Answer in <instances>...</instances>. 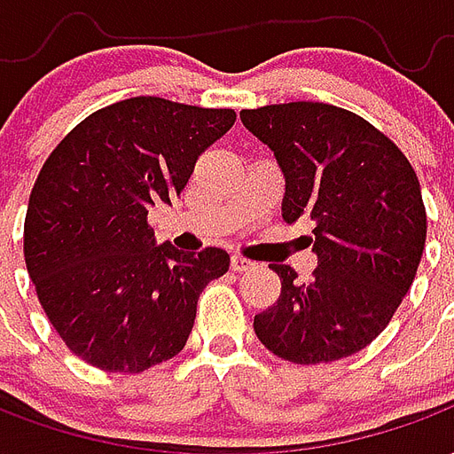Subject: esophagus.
Wrapping results in <instances>:
<instances>
[{"label": "esophagus", "instance_id": "34e87169", "mask_svg": "<svg viewBox=\"0 0 454 454\" xmlns=\"http://www.w3.org/2000/svg\"><path fill=\"white\" fill-rule=\"evenodd\" d=\"M253 267H255V262H253V260H247V257L243 255L231 257V270H233V272H246V270H253Z\"/></svg>", "mask_w": 454, "mask_h": 454}]
</instances>
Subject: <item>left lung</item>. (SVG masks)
<instances>
[{
	"mask_svg": "<svg viewBox=\"0 0 454 454\" xmlns=\"http://www.w3.org/2000/svg\"><path fill=\"white\" fill-rule=\"evenodd\" d=\"M240 121L285 172L282 218L314 221L318 267L299 282L272 265L282 294L255 316L267 350L296 364L367 348L413 285L426 246V207L406 155L357 114L321 102L243 109Z\"/></svg>",
	"mask_w": 454,
	"mask_h": 454,
	"instance_id": "8db88e82",
	"label": "left lung"
}]
</instances>
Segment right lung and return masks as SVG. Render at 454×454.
Returning a JSON list of instances; mask_svg holds the SVG:
<instances>
[{"instance_id": "right-lung-1", "label": "right lung", "mask_w": 454, "mask_h": 454, "mask_svg": "<svg viewBox=\"0 0 454 454\" xmlns=\"http://www.w3.org/2000/svg\"><path fill=\"white\" fill-rule=\"evenodd\" d=\"M233 123V109L133 97L90 114L45 160L26 211V267L48 321L92 367L138 374L187 345L199 294L231 257L158 246L148 208L179 197Z\"/></svg>"}]
</instances>
